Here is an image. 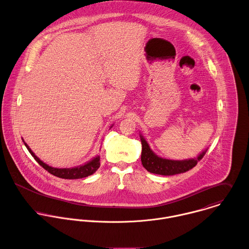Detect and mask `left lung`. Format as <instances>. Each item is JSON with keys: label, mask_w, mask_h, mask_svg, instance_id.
Wrapping results in <instances>:
<instances>
[{"label": "left lung", "mask_w": 249, "mask_h": 249, "mask_svg": "<svg viewBox=\"0 0 249 249\" xmlns=\"http://www.w3.org/2000/svg\"><path fill=\"white\" fill-rule=\"evenodd\" d=\"M140 136H141V142L142 146V157H141L142 164L149 173L156 174V175L174 176V175L185 173L191 170L192 168H194L207 152V149H206L197 157L186 159V160L165 159L156 155L150 149L145 139L142 135Z\"/></svg>", "instance_id": "8db88e82"}]
</instances>
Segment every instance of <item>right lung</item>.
<instances>
[{"instance_id":"obj_1","label":"right lung","mask_w":249,"mask_h":249,"mask_svg":"<svg viewBox=\"0 0 249 249\" xmlns=\"http://www.w3.org/2000/svg\"><path fill=\"white\" fill-rule=\"evenodd\" d=\"M24 142V140H23ZM25 146L27 147V149L29 150V152L31 153V155L34 157V159L44 169L46 170L48 173H50L51 175L60 178H65V179H78V178H86L88 176L93 175L99 168H100V156H96L95 158H93L91 161L85 163L84 165L81 166H77L74 168H69V169H58V168H53L48 166L47 164L43 163L38 157H36L35 155V153L31 150V148L28 146V144L24 142Z\"/></svg>"}]
</instances>
